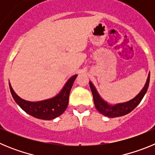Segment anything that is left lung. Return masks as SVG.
<instances>
[{
	"mask_svg": "<svg viewBox=\"0 0 155 155\" xmlns=\"http://www.w3.org/2000/svg\"><path fill=\"white\" fill-rule=\"evenodd\" d=\"M149 82H150V73L147 77L144 87L136 97H134L133 99L130 100L128 102L117 103L116 105H110L107 102H105V100L102 99V97L100 96L97 91L94 84L91 81H89V85L91 92H92L94 105H95L97 110L104 116L111 117V118H115V117H119V116H123L128 114L139 105L140 102H141L142 98L144 96V94L147 92Z\"/></svg>",
	"mask_w": 155,
	"mask_h": 155,
	"instance_id": "8db88e82",
	"label": "left lung"
}]
</instances>
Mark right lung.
<instances>
[{
    "mask_svg": "<svg viewBox=\"0 0 155 155\" xmlns=\"http://www.w3.org/2000/svg\"><path fill=\"white\" fill-rule=\"evenodd\" d=\"M77 76L75 74L69 78L62 90L56 96L38 102H29L22 99L14 91L10 83L9 87L14 100L25 113L37 119L50 120L63 114L68 107L70 91Z\"/></svg>",
    "mask_w": 155,
    "mask_h": 155,
    "instance_id": "1",
    "label": "right lung"
}]
</instances>
